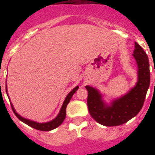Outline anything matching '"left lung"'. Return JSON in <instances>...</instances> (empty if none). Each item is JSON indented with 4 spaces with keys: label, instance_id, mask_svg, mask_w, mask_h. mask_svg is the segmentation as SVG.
<instances>
[{
    "label": "left lung",
    "instance_id": "8db88e82",
    "mask_svg": "<svg viewBox=\"0 0 155 155\" xmlns=\"http://www.w3.org/2000/svg\"><path fill=\"white\" fill-rule=\"evenodd\" d=\"M138 67V80L128 94L116 100L111 106L104 104L97 89L86 86L88 92L87 108L91 117L101 125L117 126L134 117L142 109L150 83L148 56L142 47L135 42L134 54Z\"/></svg>",
    "mask_w": 155,
    "mask_h": 155
}]
</instances>
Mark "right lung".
Returning a JSON list of instances; mask_svg holds the SVG:
<instances>
[{"mask_svg": "<svg viewBox=\"0 0 155 155\" xmlns=\"http://www.w3.org/2000/svg\"><path fill=\"white\" fill-rule=\"evenodd\" d=\"M79 88V87H75L74 89L71 91V92L68 95V97H66L65 101L63 102V104L62 106V108H61V110L58 113V115L57 116V117L55 119H54L53 120L51 121H50V122H47V123H37L35 122V121H32V120H27V119H25V118L21 117L20 115H18V113H16V111L14 110V108H13V105L11 104V107H12V109H13V112L14 113V114L16 115V117L21 120L22 122L25 123L26 125H30V127L34 128L35 130H41V131H50V130H52L54 129H55L58 126L63 123V121L64 120L66 117V108H67V105H68V104L70 102V100L71 99V97H72L73 94L75 93L77 89Z\"/></svg>", "mask_w": 155, "mask_h": 155, "instance_id": "add662e5", "label": "right lung"}]
</instances>
